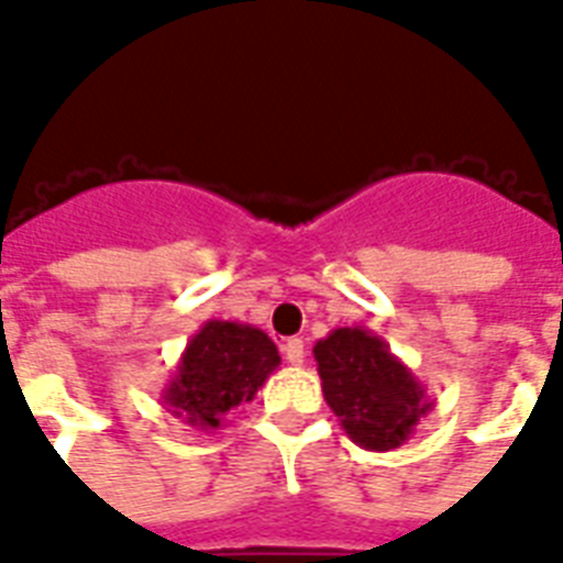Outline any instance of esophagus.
Masks as SVG:
<instances>
[{
    "label": "esophagus",
    "mask_w": 563,
    "mask_h": 563,
    "mask_svg": "<svg viewBox=\"0 0 563 563\" xmlns=\"http://www.w3.org/2000/svg\"><path fill=\"white\" fill-rule=\"evenodd\" d=\"M282 353L290 365H302L306 362V344H302V338H287L285 344H282Z\"/></svg>",
    "instance_id": "obj_1"
}]
</instances>
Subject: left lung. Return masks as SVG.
<instances>
[{
  "label": "left lung",
  "instance_id": "obj_1",
  "mask_svg": "<svg viewBox=\"0 0 563 563\" xmlns=\"http://www.w3.org/2000/svg\"><path fill=\"white\" fill-rule=\"evenodd\" d=\"M323 397L365 451L400 448L433 409L424 383L365 327H338L314 344Z\"/></svg>",
  "mask_w": 563,
  "mask_h": 563
}]
</instances>
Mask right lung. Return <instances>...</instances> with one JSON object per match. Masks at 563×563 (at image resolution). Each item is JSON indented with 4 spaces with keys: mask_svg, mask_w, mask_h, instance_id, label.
<instances>
[{
    "mask_svg": "<svg viewBox=\"0 0 563 563\" xmlns=\"http://www.w3.org/2000/svg\"><path fill=\"white\" fill-rule=\"evenodd\" d=\"M282 365L276 344L249 323L207 320L180 353L163 388V407L198 430L225 427L231 409L255 400L257 388Z\"/></svg>",
    "mask_w": 563,
    "mask_h": 563,
    "instance_id": "right-lung-1",
    "label": "right lung"
}]
</instances>
